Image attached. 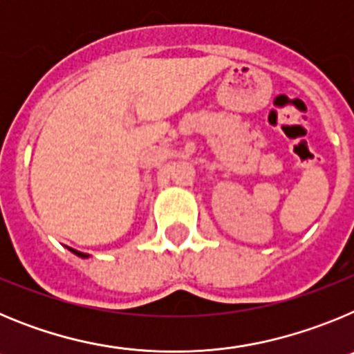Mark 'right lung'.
I'll return each instance as SVG.
<instances>
[{
	"label": "right lung",
	"mask_w": 354,
	"mask_h": 354,
	"mask_svg": "<svg viewBox=\"0 0 354 354\" xmlns=\"http://www.w3.org/2000/svg\"><path fill=\"white\" fill-rule=\"evenodd\" d=\"M71 252H74V253H76V255H80V257H88V255H86V253H81V252H77V250H72L71 248Z\"/></svg>",
	"instance_id": "right-lung-1"
}]
</instances>
